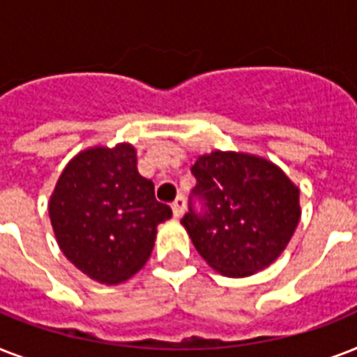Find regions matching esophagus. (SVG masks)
<instances>
[{"instance_id": "34e87169", "label": "esophagus", "mask_w": 357, "mask_h": 357, "mask_svg": "<svg viewBox=\"0 0 357 357\" xmlns=\"http://www.w3.org/2000/svg\"><path fill=\"white\" fill-rule=\"evenodd\" d=\"M172 211H174V217L176 218H181L185 213V198L183 196H178L172 204Z\"/></svg>"}]
</instances>
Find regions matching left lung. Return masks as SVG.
<instances>
[{
    "instance_id": "1",
    "label": "left lung",
    "mask_w": 357,
    "mask_h": 357,
    "mask_svg": "<svg viewBox=\"0 0 357 357\" xmlns=\"http://www.w3.org/2000/svg\"><path fill=\"white\" fill-rule=\"evenodd\" d=\"M190 172L196 187L181 224L198 254L231 278L266 268L298 226V189L291 179L271 161L235 151L198 157Z\"/></svg>"
}]
</instances>
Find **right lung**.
Returning <instances> with one entry per match:
<instances>
[{"mask_svg":"<svg viewBox=\"0 0 357 357\" xmlns=\"http://www.w3.org/2000/svg\"><path fill=\"white\" fill-rule=\"evenodd\" d=\"M172 217L155 200L151 179L137 170L131 144L81 151L61 174L50 200L57 243L70 263L102 283H120L142 268L157 226Z\"/></svg>","mask_w":357,"mask_h":357,"instance_id":"right-lung-1","label":"right lung"}]
</instances>
